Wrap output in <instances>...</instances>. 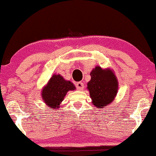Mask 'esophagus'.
<instances>
[{"label":"esophagus","instance_id":"esophagus-1","mask_svg":"<svg viewBox=\"0 0 156 156\" xmlns=\"http://www.w3.org/2000/svg\"><path fill=\"white\" fill-rule=\"evenodd\" d=\"M76 86L77 89L78 90H83V86H84L83 83H82V82H78V83L76 84Z\"/></svg>","mask_w":156,"mask_h":156}]
</instances>
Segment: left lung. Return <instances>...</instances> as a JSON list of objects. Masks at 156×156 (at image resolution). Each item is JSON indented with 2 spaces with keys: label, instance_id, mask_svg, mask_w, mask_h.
<instances>
[{
  "label": "left lung",
  "instance_id": "obj_1",
  "mask_svg": "<svg viewBox=\"0 0 156 156\" xmlns=\"http://www.w3.org/2000/svg\"><path fill=\"white\" fill-rule=\"evenodd\" d=\"M91 80L88 83L90 97L94 105L105 108L114 100L118 91V80L110 70H102L97 66L91 73Z\"/></svg>",
  "mask_w": 156,
  "mask_h": 156
}]
</instances>
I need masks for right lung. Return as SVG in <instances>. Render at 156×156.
<instances>
[{
	"label": "right lung",
	"instance_id": "obj_1",
	"mask_svg": "<svg viewBox=\"0 0 156 156\" xmlns=\"http://www.w3.org/2000/svg\"><path fill=\"white\" fill-rule=\"evenodd\" d=\"M76 89L74 84L65 80L60 75H54L42 90L43 100L53 109L59 108L60 103L63 101L67 92Z\"/></svg>",
	"mask_w": 156,
	"mask_h": 156
}]
</instances>
